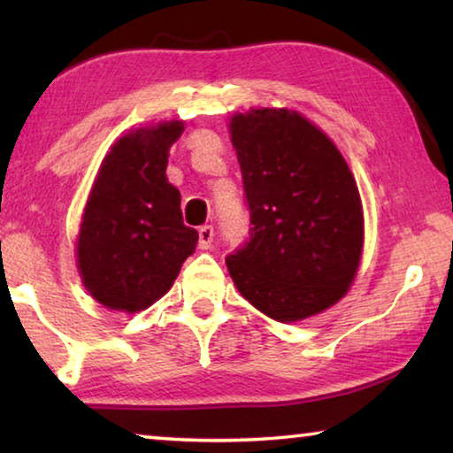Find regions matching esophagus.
Instances as JSON below:
<instances>
[{"instance_id":"34e87169","label":"esophagus","mask_w":453,"mask_h":453,"mask_svg":"<svg viewBox=\"0 0 453 453\" xmlns=\"http://www.w3.org/2000/svg\"><path fill=\"white\" fill-rule=\"evenodd\" d=\"M213 237H216V232H213L211 226L199 227V248L211 250L213 248Z\"/></svg>"}]
</instances>
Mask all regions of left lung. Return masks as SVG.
Here are the masks:
<instances>
[{
  "mask_svg": "<svg viewBox=\"0 0 453 453\" xmlns=\"http://www.w3.org/2000/svg\"><path fill=\"white\" fill-rule=\"evenodd\" d=\"M250 237L226 257L235 288L278 321L324 311L359 265L364 216L346 159L300 113L251 110L229 124Z\"/></svg>",
  "mask_w": 453,
  "mask_h": 453,
  "instance_id": "8db88e82",
  "label": "left lung"
}]
</instances>
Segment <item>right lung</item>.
I'll use <instances>...</instances> for the list:
<instances>
[{"label":"right lung","mask_w":453,"mask_h":453,"mask_svg":"<svg viewBox=\"0 0 453 453\" xmlns=\"http://www.w3.org/2000/svg\"><path fill=\"white\" fill-rule=\"evenodd\" d=\"M181 121L142 127L113 143L91 189L78 237V265L91 296L110 310L142 311L159 300L194 254L181 196L165 178Z\"/></svg>","instance_id":"right-lung-1"}]
</instances>
